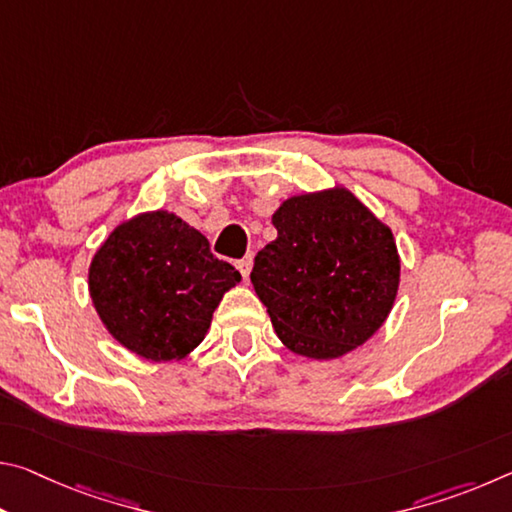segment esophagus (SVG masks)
Wrapping results in <instances>:
<instances>
[{"label":"esophagus","instance_id":"34e87169","mask_svg":"<svg viewBox=\"0 0 512 512\" xmlns=\"http://www.w3.org/2000/svg\"><path fill=\"white\" fill-rule=\"evenodd\" d=\"M237 268H239V273L244 275V280H248V275H250V268H253V259H250V257L239 259V262H237Z\"/></svg>","mask_w":512,"mask_h":512}]
</instances>
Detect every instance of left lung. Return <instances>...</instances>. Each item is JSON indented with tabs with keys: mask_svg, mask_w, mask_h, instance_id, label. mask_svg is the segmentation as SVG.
<instances>
[{
	"mask_svg": "<svg viewBox=\"0 0 512 512\" xmlns=\"http://www.w3.org/2000/svg\"><path fill=\"white\" fill-rule=\"evenodd\" d=\"M273 225L277 239L257 253L250 282L280 341L309 359L366 343L400 284L391 228L343 187L289 198Z\"/></svg>",
	"mask_w": 512,
	"mask_h": 512,
	"instance_id": "left-lung-1",
	"label": "left lung"
}]
</instances>
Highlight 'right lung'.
Here are the masks:
<instances>
[{"label":"right lung","instance_id":"right-lung-1","mask_svg":"<svg viewBox=\"0 0 512 512\" xmlns=\"http://www.w3.org/2000/svg\"><path fill=\"white\" fill-rule=\"evenodd\" d=\"M239 280L201 232L160 210L117 225L103 241L90 266V296L124 348L171 361L205 339L223 293Z\"/></svg>","mask_w":512,"mask_h":512}]
</instances>
